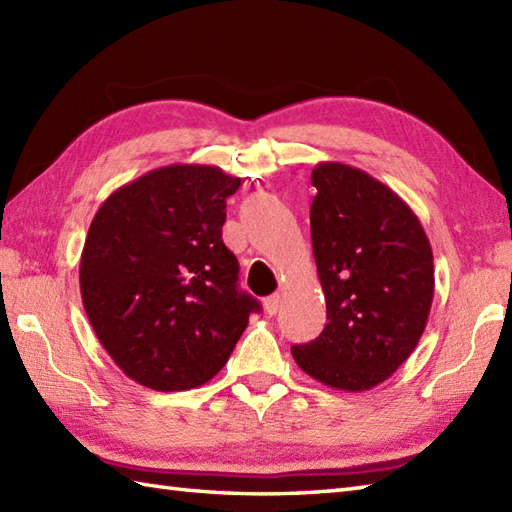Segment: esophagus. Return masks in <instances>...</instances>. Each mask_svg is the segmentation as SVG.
Here are the masks:
<instances>
[{
  "instance_id": "obj_1",
  "label": "esophagus",
  "mask_w": 512,
  "mask_h": 512,
  "mask_svg": "<svg viewBox=\"0 0 512 512\" xmlns=\"http://www.w3.org/2000/svg\"><path fill=\"white\" fill-rule=\"evenodd\" d=\"M264 308H266V312L270 314V317H273V314H277L279 308H281V295H270L268 299H264Z\"/></svg>"
}]
</instances>
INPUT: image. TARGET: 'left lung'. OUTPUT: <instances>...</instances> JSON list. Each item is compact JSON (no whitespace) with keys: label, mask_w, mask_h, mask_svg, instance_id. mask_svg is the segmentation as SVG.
Here are the masks:
<instances>
[{"label":"left lung","mask_w":512,"mask_h":512,"mask_svg":"<svg viewBox=\"0 0 512 512\" xmlns=\"http://www.w3.org/2000/svg\"><path fill=\"white\" fill-rule=\"evenodd\" d=\"M312 184V253L328 323L290 352L319 383L365 391L416 350L436 286L431 244L416 213L369 173L321 162Z\"/></svg>","instance_id":"left-lung-1"}]
</instances>
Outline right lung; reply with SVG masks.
<instances>
[{
	"label": "right lung",
	"instance_id": "1",
	"mask_svg": "<svg viewBox=\"0 0 512 512\" xmlns=\"http://www.w3.org/2000/svg\"><path fill=\"white\" fill-rule=\"evenodd\" d=\"M242 180L211 165H169L116 189L81 253V297L105 352L138 385L200 387L220 372L262 306L237 288L222 242L226 198Z\"/></svg>",
	"mask_w": 512,
	"mask_h": 512
}]
</instances>
